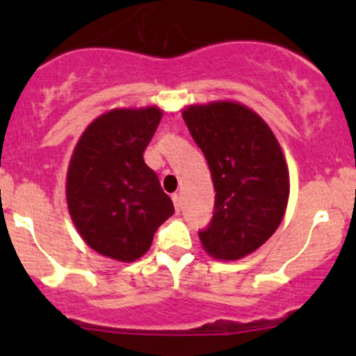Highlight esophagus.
Here are the masks:
<instances>
[{
  "mask_svg": "<svg viewBox=\"0 0 356 356\" xmlns=\"http://www.w3.org/2000/svg\"><path fill=\"white\" fill-rule=\"evenodd\" d=\"M172 201H174V204H175V210H177V213H179V211H181V204H182L181 195H177V193H175V195H172Z\"/></svg>",
  "mask_w": 356,
  "mask_h": 356,
  "instance_id": "obj_1",
  "label": "esophagus"
}]
</instances>
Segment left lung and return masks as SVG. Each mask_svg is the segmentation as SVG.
<instances>
[{
    "label": "left lung",
    "mask_w": 356,
    "mask_h": 356,
    "mask_svg": "<svg viewBox=\"0 0 356 356\" xmlns=\"http://www.w3.org/2000/svg\"><path fill=\"white\" fill-rule=\"evenodd\" d=\"M182 118L215 188L213 217L200 231L203 248L218 260L246 257L284 217L289 174L281 146L268 125L238 103L189 106Z\"/></svg>",
    "instance_id": "obj_1"
}]
</instances>
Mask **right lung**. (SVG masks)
<instances>
[{
    "label": "right lung",
    "instance_id": "obj_1",
    "mask_svg": "<svg viewBox=\"0 0 356 356\" xmlns=\"http://www.w3.org/2000/svg\"><path fill=\"white\" fill-rule=\"evenodd\" d=\"M161 111L111 110L96 118L75 146L67 203L79 234L99 254L134 261L152 246L174 203L145 163Z\"/></svg>",
    "mask_w": 356,
    "mask_h": 356
}]
</instances>
